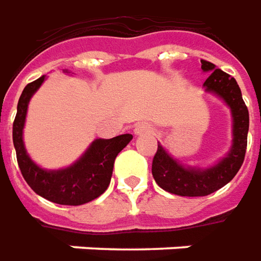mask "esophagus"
Here are the masks:
<instances>
[{
	"label": "esophagus",
	"mask_w": 261,
	"mask_h": 261,
	"mask_svg": "<svg viewBox=\"0 0 261 261\" xmlns=\"http://www.w3.org/2000/svg\"><path fill=\"white\" fill-rule=\"evenodd\" d=\"M149 134H151L150 125H147V123H138V125L135 126V135H138V136H143V135H149Z\"/></svg>",
	"instance_id": "obj_1"
}]
</instances>
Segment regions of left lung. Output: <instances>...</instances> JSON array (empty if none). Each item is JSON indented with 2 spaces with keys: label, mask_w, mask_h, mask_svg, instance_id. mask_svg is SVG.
<instances>
[{
  "label": "left lung",
  "mask_w": 261,
  "mask_h": 261,
  "mask_svg": "<svg viewBox=\"0 0 261 261\" xmlns=\"http://www.w3.org/2000/svg\"><path fill=\"white\" fill-rule=\"evenodd\" d=\"M201 68L205 73H210V77L204 83L205 91L215 94L230 108L233 140L226 157L208 169L186 167L170 156L163 146L157 145L151 163V174L164 191L181 197H205L226 186L242 167L247 147L249 111L238 83L232 75L206 60H201Z\"/></svg>",
  "instance_id": "obj_1"
}]
</instances>
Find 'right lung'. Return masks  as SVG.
<instances>
[{"label":"right lung","instance_id":"1","mask_svg":"<svg viewBox=\"0 0 261 261\" xmlns=\"http://www.w3.org/2000/svg\"><path fill=\"white\" fill-rule=\"evenodd\" d=\"M67 73V71H66ZM45 75L29 83L22 91L16 116L12 126V140L16 160L28 186L35 193L60 205H83L98 198L108 188L118 153L132 140V135H119L112 139H95L86 153L66 169L45 170L39 167L27 153L23 145V126L27 119L28 104Z\"/></svg>","mask_w":261,"mask_h":261}]
</instances>
